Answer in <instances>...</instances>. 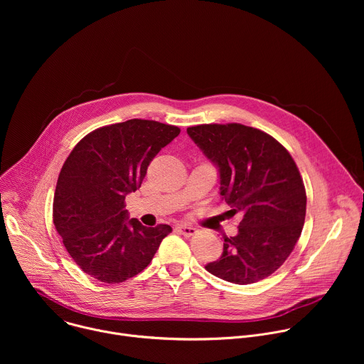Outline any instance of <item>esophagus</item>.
<instances>
[{
    "mask_svg": "<svg viewBox=\"0 0 364 364\" xmlns=\"http://www.w3.org/2000/svg\"><path fill=\"white\" fill-rule=\"evenodd\" d=\"M177 229H178L184 236H193V235L197 232V229H196V228L188 226V225H178V226H177Z\"/></svg>",
    "mask_w": 364,
    "mask_h": 364,
    "instance_id": "obj_1",
    "label": "esophagus"
}]
</instances>
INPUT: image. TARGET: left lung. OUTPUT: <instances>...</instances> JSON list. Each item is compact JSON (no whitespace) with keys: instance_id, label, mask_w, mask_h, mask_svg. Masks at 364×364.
Returning a JSON list of instances; mask_svg holds the SVG:
<instances>
[{"instance_id":"1","label":"left lung","mask_w":364,"mask_h":364,"mask_svg":"<svg viewBox=\"0 0 364 364\" xmlns=\"http://www.w3.org/2000/svg\"><path fill=\"white\" fill-rule=\"evenodd\" d=\"M188 136L219 170L220 196L239 215L237 235L205 269L247 285L274 274L291 255L304 220L306 196L289 152L271 135L242 124H204Z\"/></svg>"}]
</instances>
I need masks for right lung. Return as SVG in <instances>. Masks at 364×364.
Returning <instances> with one entry per match:
<instances>
[{
	"label": "right lung",
	"instance_id": "add662e5",
	"mask_svg": "<svg viewBox=\"0 0 364 364\" xmlns=\"http://www.w3.org/2000/svg\"><path fill=\"white\" fill-rule=\"evenodd\" d=\"M178 134V127L129 119L92 131L72 149L59 174L53 223L85 274L118 284L149 265L171 228L129 219L125 197L141 187L152 159Z\"/></svg>",
	"mask_w": 364,
	"mask_h": 364
}]
</instances>
